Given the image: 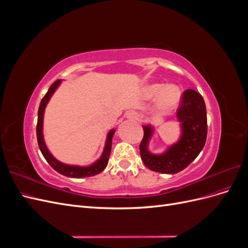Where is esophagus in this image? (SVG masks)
<instances>
[{
  "label": "esophagus",
  "instance_id": "obj_1",
  "mask_svg": "<svg viewBox=\"0 0 248 248\" xmlns=\"http://www.w3.org/2000/svg\"><path fill=\"white\" fill-rule=\"evenodd\" d=\"M126 117L130 119V120H136L137 119V114L134 111H129V112H127V114H126Z\"/></svg>",
  "mask_w": 248,
  "mask_h": 248
}]
</instances>
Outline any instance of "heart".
I'll return each mask as SVG.
<instances>
[{"label":"heart","instance_id":"b5f03b06","mask_svg":"<svg viewBox=\"0 0 248 248\" xmlns=\"http://www.w3.org/2000/svg\"><path fill=\"white\" fill-rule=\"evenodd\" d=\"M159 92L158 103L163 109L174 108L181 98V91L175 85H168L162 87L159 84H155L148 88V95L153 96Z\"/></svg>","mask_w":248,"mask_h":248}]
</instances>
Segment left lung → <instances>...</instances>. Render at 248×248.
Returning a JSON list of instances; mask_svg holds the SVG:
<instances>
[{"mask_svg":"<svg viewBox=\"0 0 248 248\" xmlns=\"http://www.w3.org/2000/svg\"><path fill=\"white\" fill-rule=\"evenodd\" d=\"M177 119L181 126V137L174 145L161 154L149 151L154 127L144 125V138L140 145V152L145 166L162 174H176L181 171L197 158L205 146L207 139V111L205 101L194 90H186L182 102L177 111Z\"/></svg>","mask_w":248,"mask_h":248,"instance_id":"left-lung-1","label":"left lung"}]
</instances>
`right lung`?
<instances>
[{
    "label": "right lung",
    "mask_w": 248,
    "mask_h": 248,
    "mask_svg": "<svg viewBox=\"0 0 248 248\" xmlns=\"http://www.w3.org/2000/svg\"><path fill=\"white\" fill-rule=\"evenodd\" d=\"M60 84H61V80L60 79L56 80L54 84L49 87L47 93L46 94V96L43 97L41 102H40L39 109H38V121H37V127H36L37 140H38L39 149H40V151H41L44 158H46V160L49 163V166L63 176L70 177V178H85V177L95 176L97 174H99V172H101L108 166L110 150H111V140H112V137H114L116 130L111 129L108 131V137H107L106 146H104L102 155L100 156V158L98 160H96L94 163L91 164V166H88V167L70 166V164H66V163H63L61 161H59L58 159H56L55 157L52 156V154L48 151V149L46 145V141H44L43 116H44V110H46V108L50 99V97L56 92V90L59 88Z\"/></svg>",
    "instance_id": "1"
}]
</instances>
